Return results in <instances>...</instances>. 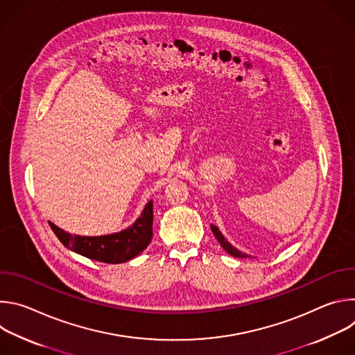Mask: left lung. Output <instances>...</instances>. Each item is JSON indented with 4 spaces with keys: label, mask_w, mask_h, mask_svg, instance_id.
Wrapping results in <instances>:
<instances>
[{
    "label": "left lung",
    "mask_w": 355,
    "mask_h": 355,
    "mask_svg": "<svg viewBox=\"0 0 355 355\" xmlns=\"http://www.w3.org/2000/svg\"><path fill=\"white\" fill-rule=\"evenodd\" d=\"M211 229H212V232H214V234H215V237L218 239V241L220 243V245L223 247V250L225 251H227L230 256H233V257H240V259H245V257H248L247 254H244V252H241V251H239L237 248H234L225 237H223V234L219 232V229L216 227V226H214V225H211Z\"/></svg>",
    "instance_id": "left-lung-1"
}]
</instances>
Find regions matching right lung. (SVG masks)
Here are the masks:
<instances>
[{"mask_svg": "<svg viewBox=\"0 0 355 355\" xmlns=\"http://www.w3.org/2000/svg\"><path fill=\"white\" fill-rule=\"evenodd\" d=\"M58 239L77 254L87 259L119 264L135 259L148 245L153 237V200L144 207L140 218L128 229L105 236L70 234L49 222Z\"/></svg>", "mask_w": 355, "mask_h": 355, "instance_id": "right-lung-1", "label": "right lung"}]
</instances>
